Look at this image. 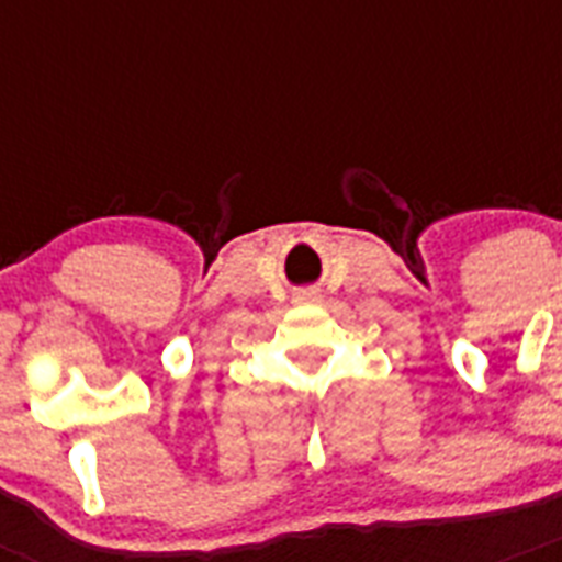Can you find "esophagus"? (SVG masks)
I'll use <instances>...</instances> for the list:
<instances>
[{"mask_svg": "<svg viewBox=\"0 0 562 562\" xmlns=\"http://www.w3.org/2000/svg\"><path fill=\"white\" fill-rule=\"evenodd\" d=\"M296 300H300V303H314V300H317V294H300Z\"/></svg>", "mask_w": 562, "mask_h": 562, "instance_id": "obj_1", "label": "esophagus"}]
</instances>
